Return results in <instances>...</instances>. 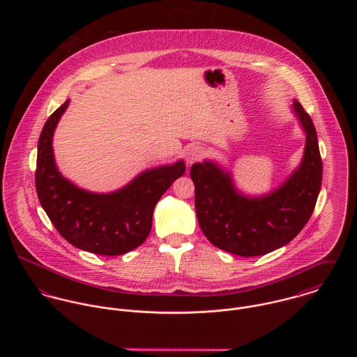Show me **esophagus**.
<instances>
[{"label": "esophagus", "mask_w": 357, "mask_h": 357, "mask_svg": "<svg viewBox=\"0 0 357 357\" xmlns=\"http://www.w3.org/2000/svg\"><path fill=\"white\" fill-rule=\"evenodd\" d=\"M202 156H204V149L199 147V146H192L185 153L187 163H194V162L199 160Z\"/></svg>", "instance_id": "obj_1"}]
</instances>
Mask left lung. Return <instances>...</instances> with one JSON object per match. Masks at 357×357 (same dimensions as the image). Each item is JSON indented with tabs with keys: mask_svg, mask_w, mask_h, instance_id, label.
<instances>
[{
	"mask_svg": "<svg viewBox=\"0 0 357 357\" xmlns=\"http://www.w3.org/2000/svg\"><path fill=\"white\" fill-rule=\"evenodd\" d=\"M294 114L305 132L301 165L272 192L262 197L241 194L229 172L211 160L194 163L195 208L204 236L218 249L255 257L291 242L310 218L317 201L323 165L314 125L304 107L294 100Z\"/></svg>",
	"mask_w": 357,
	"mask_h": 357,
	"instance_id": "left-lung-1",
	"label": "left lung"
}]
</instances>
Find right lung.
Instances as JSON below:
<instances>
[{
  "mask_svg": "<svg viewBox=\"0 0 357 357\" xmlns=\"http://www.w3.org/2000/svg\"><path fill=\"white\" fill-rule=\"evenodd\" d=\"M68 102L48 118L38 140V199L54 228L73 246L93 255H125L150 235L155 204L184 174V160L146 170L114 192L85 191L60 174L53 156V133Z\"/></svg>",
  "mask_w": 357,
  "mask_h": 357,
  "instance_id": "obj_1",
  "label": "right lung"
}]
</instances>
